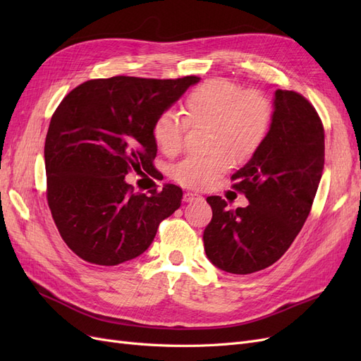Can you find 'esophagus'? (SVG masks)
I'll list each match as a JSON object with an SVG mask.
<instances>
[{
  "instance_id": "obj_1",
  "label": "esophagus",
  "mask_w": 361,
  "mask_h": 361,
  "mask_svg": "<svg viewBox=\"0 0 361 361\" xmlns=\"http://www.w3.org/2000/svg\"><path fill=\"white\" fill-rule=\"evenodd\" d=\"M203 197L200 194H197V192H191V191H188V192H185L183 194V200L187 202V203H191V202H195V200H202Z\"/></svg>"
}]
</instances>
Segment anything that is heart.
I'll list each match as a JSON object with an SVG mask.
<instances>
[{
    "instance_id": "1",
    "label": "heart",
    "mask_w": 361,
    "mask_h": 361,
    "mask_svg": "<svg viewBox=\"0 0 361 361\" xmlns=\"http://www.w3.org/2000/svg\"><path fill=\"white\" fill-rule=\"evenodd\" d=\"M185 118L161 113L154 123V138L164 154L173 157L183 147L188 125L209 126L206 147L211 154L190 157L178 164L173 178L183 187L204 188L235 162H245L265 143L272 123L268 96L247 90L228 80H211L192 89L183 101Z\"/></svg>"
}]
</instances>
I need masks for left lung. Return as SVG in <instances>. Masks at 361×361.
Here are the masks:
<instances>
[{
    "instance_id": "obj_1",
    "label": "left lung",
    "mask_w": 361,
    "mask_h": 361,
    "mask_svg": "<svg viewBox=\"0 0 361 361\" xmlns=\"http://www.w3.org/2000/svg\"><path fill=\"white\" fill-rule=\"evenodd\" d=\"M265 143L232 174L247 207L227 209L207 197L212 220L203 232L206 256L231 274H251L277 262L310 214L324 170V126L313 105L297 92L276 90Z\"/></svg>"
}]
</instances>
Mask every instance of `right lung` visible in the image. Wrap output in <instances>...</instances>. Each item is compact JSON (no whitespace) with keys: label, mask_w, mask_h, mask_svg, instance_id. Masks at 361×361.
I'll use <instances>...</instances> for the list:
<instances>
[{"label":"right lung","mask_w":361,"mask_h":361,"mask_svg":"<svg viewBox=\"0 0 361 361\" xmlns=\"http://www.w3.org/2000/svg\"><path fill=\"white\" fill-rule=\"evenodd\" d=\"M199 76H113L73 89L54 113L45 141L48 204L76 256L113 267L143 255L158 226L179 209L182 190L134 192L130 170H155L154 123Z\"/></svg>","instance_id":"right-lung-1"}]
</instances>
